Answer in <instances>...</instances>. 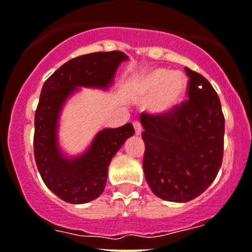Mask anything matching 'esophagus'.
Instances as JSON below:
<instances>
[{
	"mask_svg": "<svg viewBox=\"0 0 252 252\" xmlns=\"http://www.w3.org/2000/svg\"><path fill=\"white\" fill-rule=\"evenodd\" d=\"M133 126H134V130H135L136 135H140L141 131H143V126H141V124L139 123V122H134Z\"/></svg>",
	"mask_w": 252,
	"mask_h": 252,
	"instance_id": "obj_1",
	"label": "esophagus"
}]
</instances>
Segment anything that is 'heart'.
Returning a JSON list of instances; mask_svg holds the SVG:
<instances>
[{"mask_svg":"<svg viewBox=\"0 0 252 252\" xmlns=\"http://www.w3.org/2000/svg\"><path fill=\"white\" fill-rule=\"evenodd\" d=\"M138 92L146 99V111L155 116L171 113L182 104L188 80L181 71L154 67L138 77Z\"/></svg>","mask_w":252,"mask_h":252,"instance_id":"b5f03b06","label":"heart"}]
</instances>
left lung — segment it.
I'll use <instances>...</instances> for the list:
<instances>
[{"label":"left lung","instance_id":"8db88e82","mask_svg":"<svg viewBox=\"0 0 252 252\" xmlns=\"http://www.w3.org/2000/svg\"><path fill=\"white\" fill-rule=\"evenodd\" d=\"M188 98L165 116L143 113V168L158 198L186 203L211 186L223 161L224 116L220 101L198 72L186 67Z\"/></svg>","mask_w":252,"mask_h":252}]
</instances>
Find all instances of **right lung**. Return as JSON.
Segmentation results:
<instances>
[{
  "mask_svg": "<svg viewBox=\"0 0 252 252\" xmlns=\"http://www.w3.org/2000/svg\"><path fill=\"white\" fill-rule=\"evenodd\" d=\"M126 60L118 50L81 55L65 63L43 85L34 119V158L46 187L67 203L84 204L101 196L109 163L134 135V128L128 123L102 129L84 153L69 156L59 144L61 112L81 87L108 90L117 69Z\"/></svg>",
  "mask_w": 252,
  "mask_h": 252,
  "instance_id": "add662e5",
  "label": "right lung"
}]
</instances>
